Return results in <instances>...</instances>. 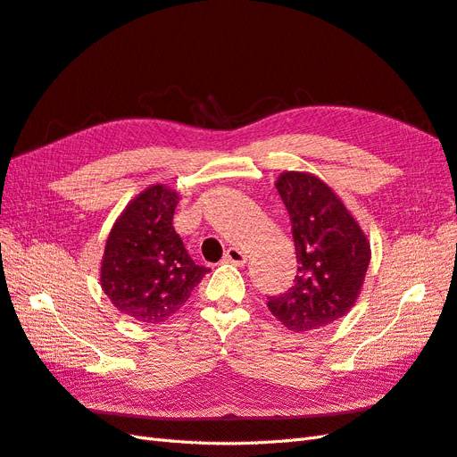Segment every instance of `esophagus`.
<instances>
[{"instance_id":"1","label":"esophagus","mask_w":457,"mask_h":457,"mask_svg":"<svg viewBox=\"0 0 457 457\" xmlns=\"http://www.w3.org/2000/svg\"><path fill=\"white\" fill-rule=\"evenodd\" d=\"M224 262L228 264H236V266H245V262H247V254H245L241 249H236V247H229L224 254Z\"/></svg>"}]
</instances>
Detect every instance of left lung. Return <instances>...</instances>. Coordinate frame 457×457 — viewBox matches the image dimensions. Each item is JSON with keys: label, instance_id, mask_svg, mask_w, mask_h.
Returning a JSON list of instances; mask_svg holds the SVG:
<instances>
[{"label": "left lung", "instance_id": "8db88e82", "mask_svg": "<svg viewBox=\"0 0 457 457\" xmlns=\"http://www.w3.org/2000/svg\"><path fill=\"white\" fill-rule=\"evenodd\" d=\"M291 220L297 276L268 309L287 330H320L355 305L370 262V243L337 195L317 175L284 171L276 181Z\"/></svg>", "mask_w": 457, "mask_h": 457}]
</instances>
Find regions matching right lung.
Returning a JSON list of instances; mask_svg holds the SVG:
<instances>
[{
  "label": "right lung",
  "instance_id": "right-lung-1",
  "mask_svg": "<svg viewBox=\"0 0 457 457\" xmlns=\"http://www.w3.org/2000/svg\"><path fill=\"white\" fill-rule=\"evenodd\" d=\"M179 195L152 185L115 220L102 256L100 284L113 307L145 324L178 312L208 268L195 264L173 229Z\"/></svg>",
  "mask_w": 457,
  "mask_h": 457
}]
</instances>
